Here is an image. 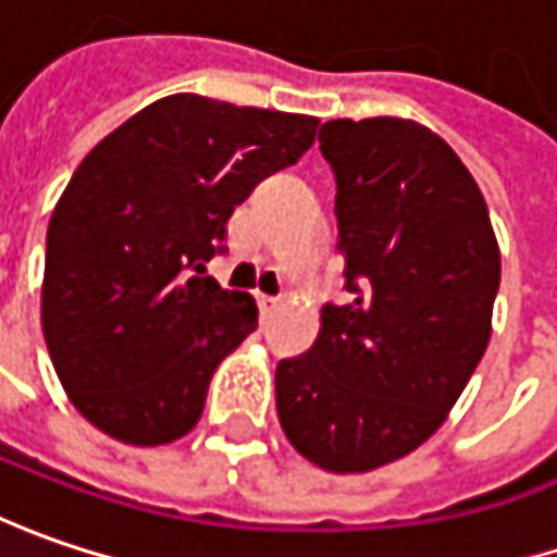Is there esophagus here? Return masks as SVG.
<instances>
[{
  "label": "esophagus",
  "mask_w": 557,
  "mask_h": 557,
  "mask_svg": "<svg viewBox=\"0 0 557 557\" xmlns=\"http://www.w3.org/2000/svg\"><path fill=\"white\" fill-rule=\"evenodd\" d=\"M258 311H261V318H271L277 311V299L274 296H258Z\"/></svg>",
  "instance_id": "esophagus-1"
}]
</instances>
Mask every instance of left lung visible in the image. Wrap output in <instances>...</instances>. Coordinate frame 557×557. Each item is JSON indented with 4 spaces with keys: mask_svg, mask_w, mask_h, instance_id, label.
I'll return each instance as SVG.
<instances>
[{
    "mask_svg": "<svg viewBox=\"0 0 557 557\" xmlns=\"http://www.w3.org/2000/svg\"><path fill=\"white\" fill-rule=\"evenodd\" d=\"M349 305L277 364V414L299 455L364 473L426 443L476 371L502 258L480 186L414 121H326Z\"/></svg>",
    "mask_w": 557,
    "mask_h": 557,
    "instance_id": "obj_1",
    "label": "left lung"
}]
</instances>
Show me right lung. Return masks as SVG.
I'll return each mask as SVG.
<instances>
[{
    "mask_svg": "<svg viewBox=\"0 0 557 557\" xmlns=\"http://www.w3.org/2000/svg\"><path fill=\"white\" fill-rule=\"evenodd\" d=\"M318 117L177 92L81 161L46 233L42 336L64 393L131 446L189 433L218 364L255 326L249 293L202 277L233 208L296 164Z\"/></svg>",
    "mask_w": 557,
    "mask_h": 557,
    "instance_id": "obj_1",
    "label": "right lung"
}]
</instances>
